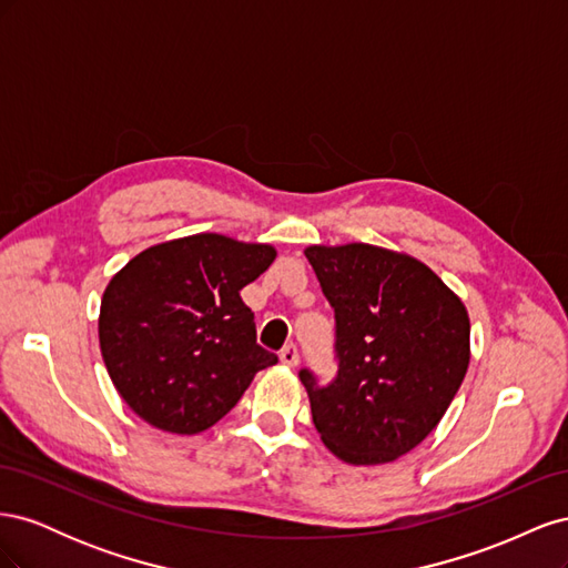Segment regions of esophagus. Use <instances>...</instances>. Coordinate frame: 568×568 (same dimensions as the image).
<instances>
[{
  "mask_svg": "<svg viewBox=\"0 0 568 568\" xmlns=\"http://www.w3.org/2000/svg\"><path fill=\"white\" fill-rule=\"evenodd\" d=\"M280 357H282V363H284L286 367H296V365L301 363V355H298V348L294 346V343H288V346H284L282 353H280Z\"/></svg>",
  "mask_w": 568,
  "mask_h": 568,
  "instance_id": "1",
  "label": "esophagus"
}]
</instances>
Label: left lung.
Returning <instances> with one entry per match:
<instances>
[{
    "label": "left lung",
    "mask_w": 568,
    "mask_h": 568,
    "mask_svg": "<svg viewBox=\"0 0 568 568\" xmlns=\"http://www.w3.org/2000/svg\"><path fill=\"white\" fill-rule=\"evenodd\" d=\"M336 320V376L307 390L322 443L348 464H386L434 432L469 367L464 303L417 257L369 244L307 246Z\"/></svg>",
    "instance_id": "left-lung-1"
}]
</instances>
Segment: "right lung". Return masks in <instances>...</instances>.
I'll list each match as a JSON object with an SVG mask.
<instances>
[{"mask_svg": "<svg viewBox=\"0 0 568 568\" xmlns=\"http://www.w3.org/2000/svg\"><path fill=\"white\" fill-rule=\"evenodd\" d=\"M277 251L222 234H194L134 255L109 282L99 346L134 415L170 434L222 419L277 355L255 343L239 296Z\"/></svg>", "mask_w": 568, "mask_h": 568, "instance_id": "1", "label": "right lung"}]
</instances>
